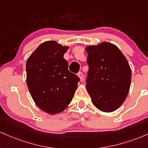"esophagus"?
Returning a JSON list of instances; mask_svg holds the SVG:
<instances>
[{"label": "esophagus", "mask_w": 148, "mask_h": 148, "mask_svg": "<svg viewBox=\"0 0 148 148\" xmlns=\"http://www.w3.org/2000/svg\"><path fill=\"white\" fill-rule=\"evenodd\" d=\"M77 75H78V77H79V79H80V81H82L83 80V77H84V75H83V73L82 72H79L78 73H77Z\"/></svg>", "instance_id": "34e87169"}]
</instances>
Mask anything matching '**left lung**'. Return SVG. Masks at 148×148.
<instances>
[{
    "label": "left lung",
    "instance_id": "obj_1",
    "mask_svg": "<svg viewBox=\"0 0 148 148\" xmlns=\"http://www.w3.org/2000/svg\"><path fill=\"white\" fill-rule=\"evenodd\" d=\"M88 53L87 92L95 107L103 112L116 110L129 93L132 71L119 48L110 42L86 48Z\"/></svg>",
    "mask_w": 148,
    "mask_h": 148
}]
</instances>
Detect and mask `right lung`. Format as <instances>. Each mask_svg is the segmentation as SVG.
<instances>
[{
	"label": "right lung",
	"instance_id": "1",
	"mask_svg": "<svg viewBox=\"0 0 148 148\" xmlns=\"http://www.w3.org/2000/svg\"><path fill=\"white\" fill-rule=\"evenodd\" d=\"M69 47L55 41L42 43L26 62V82L41 110L54 114L62 112L72 101L79 81L70 72L64 54Z\"/></svg>",
	"mask_w": 148,
	"mask_h": 148
}]
</instances>
